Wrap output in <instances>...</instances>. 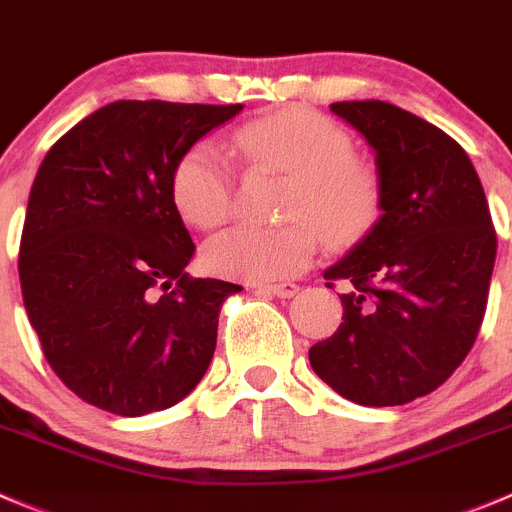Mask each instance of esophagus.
Listing matches in <instances>:
<instances>
[{
  "label": "esophagus",
  "instance_id": "34e87169",
  "mask_svg": "<svg viewBox=\"0 0 512 512\" xmlns=\"http://www.w3.org/2000/svg\"><path fill=\"white\" fill-rule=\"evenodd\" d=\"M257 292H270L275 297H292L297 292L295 282H265V285H257Z\"/></svg>",
  "mask_w": 512,
  "mask_h": 512
}]
</instances>
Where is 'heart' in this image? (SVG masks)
I'll return each instance as SVG.
<instances>
[{
	"label": "heart",
	"instance_id": "obj_1",
	"mask_svg": "<svg viewBox=\"0 0 512 512\" xmlns=\"http://www.w3.org/2000/svg\"><path fill=\"white\" fill-rule=\"evenodd\" d=\"M235 145L257 165L290 175L282 195L280 227H235L215 237L205 262L215 275L270 282L300 275L317 252V232L327 245H352L382 207L375 165L352 155L340 124L312 109L287 107L240 127ZM172 200L190 225L217 230L232 212V170L210 142L192 147L175 167Z\"/></svg>",
	"mask_w": 512,
	"mask_h": 512
}]
</instances>
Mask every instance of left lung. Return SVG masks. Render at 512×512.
Here are the masks:
<instances>
[{
  "mask_svg": "<svg viewBox=\"0 0 512 512\" xmlns=\"http://www.w3.org/2000/svg\"><path fill=\"white\" fill-rule=\"evenodd\" d=\"M330 109L375 152L382 207L325 270L327 287H345V322L310 347V365L352 403L405 405L440 388L473 347L498 237L478 172L453 137L380 99Z\"/></svg>",
  "mask_w": 512,
  "mask_h": 512,
  "instance_id": "left-lung-1",
  "label": "left lung"
}]
</instances>
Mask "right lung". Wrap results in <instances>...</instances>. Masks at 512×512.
Here are the masks:
<instances>
[{
    "label": "right lung",
    "mask_w": 512,
    "mask_h": 512,
    "mask_svg": "<svg viewBox=\"0 0 512 512\" xmlns=\"http://www.w3.org/2000/svg\"><path fill=\"white\" fill-rule=\"evenodd\" d=\"M240 109L119 99L39 165L19 282L44 357L84 403L140 418L187 398L210 367L220 307L242 287L185 272L195 245L172 175Z\"/></svg>",
    "instance_id": "right-lung-1"
}]
</instances>
